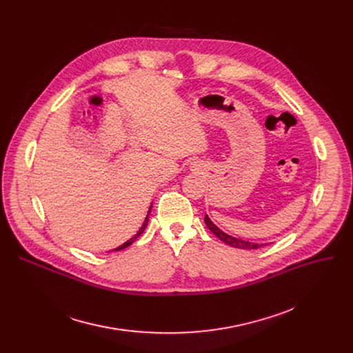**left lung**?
<instances>
[{
	"mask_svg": "<svg viewBox=\"0 0 353 353\" xmlns=\"http://www.w3.org/2000/svg\"><path fill=\"white\" fill-rule=\"evenodd\" d=\"M205 223L208 226V229L219 239L222 240L223 243L232 245V247H236V248H243V250H257L260 247H263L264 244H259V243H251V241H247V240H241V239H237V237H233L230 234H226L225 232H222L211 219L208 215H205Z\"/></svg>",
	"mask_w": 353,
	"mask_h": 353,
	"instance_id": "obj_1",
	"label": "left lung"
}]
</instances>
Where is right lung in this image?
Masks as SVG:
<instances>
[{
  "mask_svg": "<svg viewBox=\"0 0 353 353\" xmlns=\"http://www.w3.org/2000/svg\"><path fill=\"white\" fill-rule=\"evenodd\" d=\"M150 210H152V205H150V207H149V211H148V215H146V218H145V221H143V223H142V226H141V228H139V230H138V232H137V234H135V236H132V237H131V239H130V240H128V241H125V243H124V244H121V245H119V247H116V248H114V250H113V251H119V250H123V248H125V247H128V245H130V244H132V243H134V241H135V240H137V239H138V237H139V236H141V234H142V233H143V230H145V228H146V226H148V221H149V214H150Z\"/></svg>",
  "mask_w": 353,
  "mask_h": 353,
  "instance_id": "1",
  "label": "right lung"
}]
</instances>
